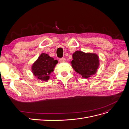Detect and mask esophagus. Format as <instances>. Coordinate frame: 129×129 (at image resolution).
<instances>
[{"instance_id": "34e87169", "label": "esophagus", "mask_w": 129, "mask_h": 129, "mask_svg": "<svg viewBox=\"0 0 129 129\" xmlns=\"http://www.w3.org/2000/svg\"><path fill=\"white\" fill-rule=\"evenodd\" d=\"M59 61H60V62H64L66 61V58L64 57L61 58L59 59Z\"/></svg>"}]
</instances>
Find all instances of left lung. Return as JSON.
<instances>
[{
    "label": "left lung",
    "instance_id": "left-lung-1",
    "mask_svg": "<svg viewBox=\"0 0 129 129\" xmlns=\"http://www.w3.org/2000/svg\"><path fill=\"white\" fill-rule=\"evenodd\" d=\"M72 67L83 78L95 74L99 66V57L96 54L77 50L73 54Z\"/></svg>",
    "mask_w": 129,
    "mask_h": 129
}]
</instances>
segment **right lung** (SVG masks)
Returning <instances> with one entry per match:
<instances>
[{
    "label": "right lung",
    "instance_id": "right-lung-1",
    "mask_svg": "<svg viewBox=\"0 0 129 129\" xmlns=\"http://www.w3.org/2000/svg\"><path fill=\"white\" fill-rule=\"evenodd\" d=\"M57 63V60L50 57L47 54L42 53L32 64V73L38 79L47 81Z\"/></svg>",
    "mask_w": 129,
    "mask_h": 129
}]
</instances>
